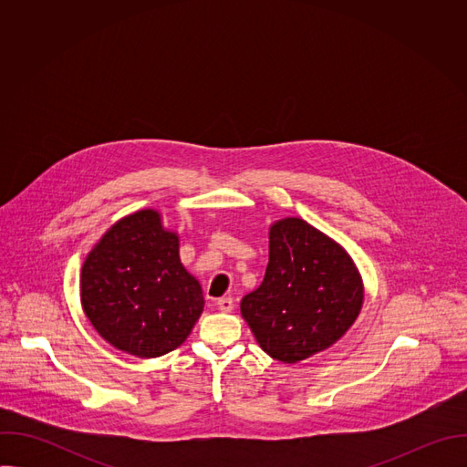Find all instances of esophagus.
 <instances>
[{"mask_svg": "<svg viewBox=\"0 0 467 467\" xmlns=\"http://www.w3.org/2000/svg\"><path fill=\"white\" fill-rule=\"evenodd\" d=\"M216 305H218V308H220L222 312H231V310L234 308V303H233L231 297H220Z\"/></svg>", "mask_w": 467, "mask_h": 467, "instance_id": "esophagus-1", "label": "esophagus"}]
</instances>
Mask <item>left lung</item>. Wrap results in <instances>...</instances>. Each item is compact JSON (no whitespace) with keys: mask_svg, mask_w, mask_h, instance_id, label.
I'll return each mask as SVG.
<instances>
[{"mask_svg":"<svg viewBox=\"0 0 467 467\" xmlns=\"http://www.w3.org/2000/svg\"><path fill=\"white\" fill-rule=\"evenodd\" d=\"M364 286L346 249L299 218L270 227L262 285L240 310L258 346L285 364L337 344L360 314Z\"/></svg>","mask_w":467,"mask_h":467,"instance_id":"left-lung-1","label":"left lung"}]
</instances>
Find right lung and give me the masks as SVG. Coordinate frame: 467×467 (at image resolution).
Masks as SVG:
<instances>
[{"mask_svg":"<svg viewBox=\"0 0 467 467\" xmlns=\"http://www.w3.org/2000/svg\"><path fill=\"white\" fill-rule=\"evenodd\" d=\"M81 303L110 346L140 358L177 349L203 312L202 285L179 258V236L146 209L114 223L85 258Z\"/></svg>","mask_w":467,"mask_h":467,"instance_id":"1","label":"right lung"}]
</instances>
